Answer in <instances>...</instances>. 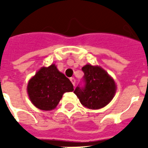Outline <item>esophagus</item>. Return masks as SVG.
Here are the masks:
<instances>
[{
    "mask_svg": "<svg viewBox=\"0 0 148 148\" xmlns=\"http://www.w3.org/2000/svg\"><path fill=\"white\" fill-rule=\"evenodd\" d=\"M70 80H71V83L73 84V85L75 86V82H76V81H75V79H74V77H71Z\"/></svg>",
    "mask_w": 148,
    "mask_h": 148,
    "instance_id": "esophagus-1",
    "label": "esophagus"
}]
</instances>
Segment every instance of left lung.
Returning <instances> with one entry per match:
<instances>
[{
    "instance_id": "left-lung-1",
    "label": "left lung",
    "mask_w": 148,
    "mask_h": 148,
    "mask_svg": "<svg viewBox=\"0 0 148 148\" xmlns=\"http://www.w3.org/2000/svg\"><path fill=\"white\" fill-rule=\"evenodd\" d=\"M84 86L78 85L74 93L82 105L89 109H100L110 103L116 93L114 79L99 66L86 64L82 67Z\"/></svg>"
}]
</instances>
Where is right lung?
<instances>
[{"instance_id": "add662e5", "label": "right lung", "mask_w": 148, "mask_h": 148, "mask_svg": "<svg viewBox=\"0 0 148 148\" xmlns=\"http://www.w3.org/2000/svg\"><path fill=\"white\" fill-rule=\"evenodd\" d=\"M27 94L31 103L42 110H53L65 92H71L74 86L55 64L43 67L27 84Z\"/></svg>"}]
</instances>
